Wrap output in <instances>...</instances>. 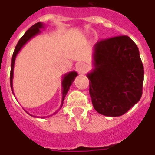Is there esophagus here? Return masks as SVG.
<instances>
[{"label": "esophagus", "mask_w": 155, "mask_h": 155, "mask_svg": "<svg viewBox=\"0 0 155 155\" xmlns=\"http://www.w3.org/2000/svg\"><path fill=\"white\" fill-rule=\"evenodd\" d=\"M76 69L80 74H86V71L88 70V66L84 63H81L76 65Z\"/></svg>", "instance_id": "obj_1"}]
</instances>
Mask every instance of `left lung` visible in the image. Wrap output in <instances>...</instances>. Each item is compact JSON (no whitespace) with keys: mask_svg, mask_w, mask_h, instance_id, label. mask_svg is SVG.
<instances>
[{"mask_svg":"<svg viewBox=\"0 0 155 155\" xmlns=\"http://www.w3.org/2000/svg\"><path fill=\"white\" fill-rule=\"evenodd\" d=\"M93 66L86 76L97 112L117 117L139 101L143 94V65L138 47L129 36H115L97 42Z\"/></svg>","mask_w":155,"mask_h":155,"instance_id":"1","label":"left lung"}]
</instances>
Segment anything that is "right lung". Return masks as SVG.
<instances>
[{"label": "right lung", "mask_w": 155, "mask_h": 155, "mask_svg": "<svg viewBox=\"0 0 155 155\" xmlns=\"http://www.w3.org/2000/svg\"><path fill=\"white\" fill-rule=\"evenodd\" d=\"M43 28H44V25H43L42 23H41V22L35 24L33 26H31V27L25 32V35H24L22 36V38L18 41L17 46H16L15 50L13 51V54H12V57L11 73H10V84H11V88L12 91H13V89H12L13 69H14V64H15L16 57L18 55V53L19 52L20 50L22 49V47H24L30 39H32L34 36H35V35H37L38 34L41 33V29H43ZM77 75V72H75V71H71V72H69V73L64 74V76H63V81H62V89H63V91H62V103H61V106H60L59 109L62 108V106H63V104H64L65 96L67 94V92L69 91V87L72 85V83H73L74 81V79H75V77H76ZM59 109H58V110H59ZM55 114L56 113H54L53 114ZM51 115H52V114H51Z\"/></svg>", "instance_id": "add662e5"}]
</instances>
